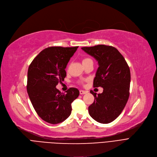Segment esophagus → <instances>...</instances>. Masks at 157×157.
Masks as SVG:
<instances>
[{
    "label": "esophagus",
    "mask_w": 157,
    "mask_h": 157,
    "mask_svg": "<svg viewBox=\"0 0 157 157\" xmlns=\"http://www.w3.org/2000/svg\"><path fill=\"white\" fill-rule=\"evenodd\" d=\"M88 92L87 91H85V90H80L79 91V94H81V95H83V94H86Z\"/></svg>",
    "instance_id": "34e87169"
}]
</instances>
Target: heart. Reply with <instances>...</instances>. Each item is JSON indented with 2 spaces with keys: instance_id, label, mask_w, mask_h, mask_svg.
<instances>
[{
  "instance_id": "heart-1",
  "label": "heart",
  "mask_w": 157,
  "mask_h": 157,
  "mask_svg": "<svg viewBox=\"0 0 157 157\" xmlns=\"http://www.w3.org/2000/svg\"><path fill=\"white\" fill-rule=\"evenodd\" d=\"M90 61H92V59H90V58H88V57H86V58H84L83 60V63H86V62H90Z\"/></svg>"
}]
</instances>
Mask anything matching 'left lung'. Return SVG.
<instances>
[{"label": "left lung", "instance_id": "8db88e82", "mask_svg": "<svg viewBox=\"0 0 157 157\" xmlns=\"http://www.w3.org/2000/svg\"><path fill=\"white\" fill-rule=\"evenodd\" d=\"M97 60L98 67L94 79V87H102L103 92L97 95L88 107L91 117L101 123L114 121L124 109L129 97L130 71L124 57L117 48L99 44L81 48Z\"/></svg>", "mask_w": 157, "mask_h": 157}]
</instances>
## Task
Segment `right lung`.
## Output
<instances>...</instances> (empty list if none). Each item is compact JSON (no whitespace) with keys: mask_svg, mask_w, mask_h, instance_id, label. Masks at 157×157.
Here are the masks:
<instances>
[{"mask_svg":"<svg viewBox=\"0 0 157 157\" xmlns=\"http://www.w3.org/2000/svg\"><path fill=\"white\" fill-rule=\"evenodd\" d=\"M78 48H47L29 67L27 90L30 100L39 117L51 124L61 123L70 116L71 104L79 95L76 88H70L66 94L56 88L64 80L65 69Z\"/></svg>","mask_w":157,"mask_h":157,"instance_id":"1","label":"right lung"}]
</instances>
